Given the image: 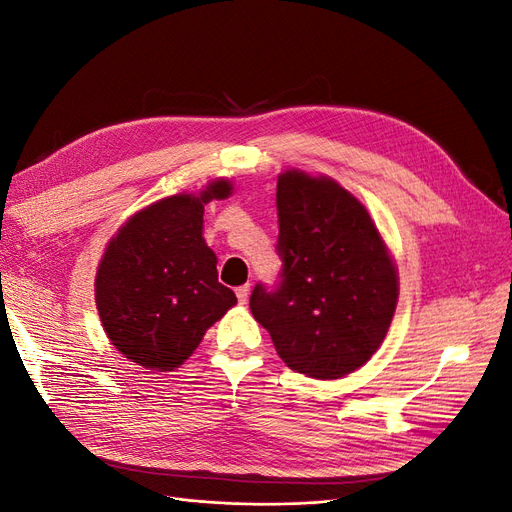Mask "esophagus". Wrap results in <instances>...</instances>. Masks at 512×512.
Instances as JSON below:
<instances>
[{
    "label": "esophagus",
    "mask_w": 512,
    "mask_h": 512,
    "mask_svg": "<svg viewBox=\"0 0 512 512\" xmlns=\"http://www.w3.org/2000/svg\"><path fill=\"white\" fill-rule=\"evenodd\" d=\"M250 284H245V286H239L237 288V299H239V303L241 305H245L247 303V299H250Z\"/></svg>",
    "instance_id": "1"
}]
</instances>
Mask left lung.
Returning a JSON list of instances; mask_svg holds the SVG:
<instances>
[{
	"instance_id": "8db88e82",
	"label": "left lung",
	"mask_w": 512,
	"mask_h": 512,
	"mask_svg": "<svg viewBox=\"0 0 512 512\" xmlns=\"http://www.w3.org/2000/svg\"><path fill=\"white\" fill-rule=\"evenodd\" d=\"M282 284L254 288L250 309L280 359L337 380L363 367L395 316L399 273L365 205L335 179L290 168L277 177Z\"/></svg>"
}]
</instances>
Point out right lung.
<instances>
[{
  "label": "right lung",
  "mask_w": 512,
  "mask_h": 512,
  "mask_svg": "<svg viewBox=\"0 0 512 512\" xmlns=\"http://www.w3.org/2000/svg\"><path fill=\"white\" fill-rule=\"evenodd\" d=\"M218 177L198 194H173L136 211L106 243L96 273V307L111 344L151 371L190 359L235 292L218 282V256L203 239L211 200L232 194Z\"/></svg>",
  "instance_id": "add662e5"
}]
</instances>
